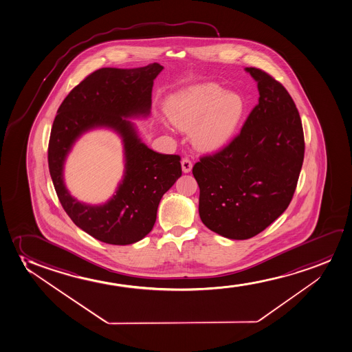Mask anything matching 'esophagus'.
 Listing matches in <instances>:
<instances>
[{
	"label": "esophagus",
	"mask_w": 352,
	"mask_h": 352,
	"mask_svg": "<svg viewBox=\"0 0 352 352\" xmlns=\"http://www.w3.org/2000/svg\"><path fill=\"white\" fill-rule=\"evenodd\" d=\"M182 168H183L184 173H188V172H191V160H190V159H188V157H185V159H183V160H182Z\"/></svg>",
	"instance_id": "esophagus-1"
}]
</instances>
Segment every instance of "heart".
Returning <instances> with one entry per match:
<instances>
[{
    "label": "heart",
    "mask_w": 352,
    "mask_h": 352,
    "mask_svg": "<svg viewBox=\"0 0 352 352\" xmlns=\"http://www.w3.org/2000/svg\"><path fill=\"white\" fill-rule=\"evenodd\" d=\"M243 100L235 93L223 94L216 85L192 88L172 96L166 105L169 120L182 130H191L201 151L219 149L230 140L243 114Z\"/></svg>",
    "instance_id": "b5f03b06"
}]
</instances>
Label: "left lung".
<instances>
[{
    "label": "left lung",
    "mask_w": 352,
    "mask_h": 352,
    "mask_svg": "<svg viewBox=\"0 0 352 352\" xmlns=\"http://www.w3.org/2000/svg\"><path fill=\"white\" fill-rule=\"evenodd\" d=\"M245 70L258 82V105L228 146L192 169L201 222L232 240L256 236L283 214L305 156L301 118L288 91L261 69Z\"/></svg>",
    "instance_id": "1"
}]
</instances>
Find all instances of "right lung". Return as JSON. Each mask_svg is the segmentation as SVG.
Listing matches in <instances>:
<instances>
[{
    "mask_svg": "<svg viewBox=\"0 0 352 352\" xmlns=\"http://www.w3.org/2000/svg\"><path fill=\"white\" fill-rule=\"evenodd\" d=\"M164 69L153 63L136 69L101 68L69 93L51 129L47 160L60 204L74 223L99 241L130 245L151 233L161 198L182 175L180 156L151 151L126 118L151 113L154 80ZM109 127L124 144L126 169L116 195L101 206L72 197L63 184V162L73 143L91 128Z\"/></svg>",
    "mask_w": 352,
    "mask_h": 352,
    "instance_id": "add662e5",
    "label": "right lung"
}]
</instances>
